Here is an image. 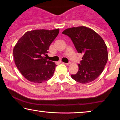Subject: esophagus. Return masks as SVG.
I'll return each instance as SVG.
<instances>
[{
	"label": "esophagus",
	"instance_id": "1",
	"mask_svg": "<svg viewBox=\"0 0 120 120\" xmlns=\"http://www.w3.org/2000/svg\"><path fill=\"white\" fill-rule=\"evenodd\" d=\"M64 64L66 65H67V66H69V65L71 64V62H69L68 63H65Z\"/></svg>",
	"mask_w": 120,
	"mask_h": 120
}]
</instances>
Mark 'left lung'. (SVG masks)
<instances>
[{
    "label": "left lung",
    "instance_id": "8db88e82",
    "mask_svg": "<svg viewBox=\"0 0 120 120\" xmlns=\"http://www.w3.org/2000/svg\"><path fill=\"white\" fill-rule=\"evenodd\" d=\"M62 33L71 38L78 53L83 54L78 64V71L71 77L83 84L95 80L102 72L108 60L104 41L96 32L86 26L71 28Z\"/></svg>",
    "mask_w": 120,
    "mask_h": 120
}]
</instances>
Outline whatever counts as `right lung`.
<instances>
[{"mask_svg": "<svg viewBox=\"0 0 120 120\" xmlns=\"http://www.w3.org/2000/svg\"><path fill=\"white\" fill-rule=\"evenodd\" d=\"M60 29L33 30L27 32L18 41L13 49L17 68L26 79L40 83L51 79L56 65L45 60L52 42Z\"/></svg>", "mask_w": 120, "mask_h": 120, "instance_id": "add662e5", "label": "right lung"}]
</instances>
